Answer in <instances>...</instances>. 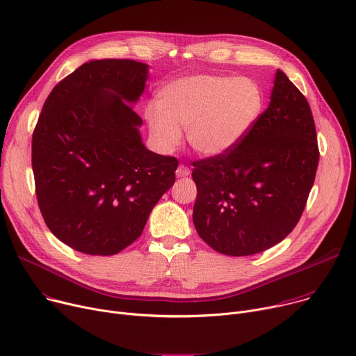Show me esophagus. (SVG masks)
I'll return each mask as SVG.
<instances>
[{
	"label": "esophagus",
	"mask_w": 356,
	"mask_h": 356,
	"mask_svg": "<svg viewBox=\"0 0 356 356\" xmlns=\"http://www.w3.org/2000/svg\"><path fill=\"white\" fill-rule=\"evenodd\" d=\"M188 175H190V169L187 166H184V165H180L177 168V170H176V176L177 177H187Z\"/></svg>",
	"instance_id": "obj_1"
}]
</instances>
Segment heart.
I'll list each match as a JSON object with an SVG mask.
<instances>
[{
	"label": "heart",
	"instance_id": "b5f03b06",
	"mask_svg": "<svg viewBox=\"0 0 356 356\" xmlns=\"http://www.w3.org/2000/svg\"><path fill=\"white\" fill-rule=\"evenodd\" d=\"M156 104L146 108L145 118L160 152H173L186 129L190 146L214 157L245 138L261 113L263 95L247 76L193 75L165 85Z\"/></svg>",
	"mask_w": 356,
	"mask_h": 356
}]
</instances>
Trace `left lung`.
Here are the masks:
<instances>
[{
    "mask_svg": "<svg viewBox=\"0 0 356 356\" xmlns=\"http://www.w3.org/2000/svg\"><path fill=\"white\" fill-rule=\"evenodd\" d=\"M319 152L305 96L277 70L270 105L230 152L193 163V222L225 255H252L297 225L312 188Z\"/></svg>",
    "mask_w": 356,
    "mask_h": 356,
    "instance_id": "obj_1",
    "label": "left lung"
}]
</instances>
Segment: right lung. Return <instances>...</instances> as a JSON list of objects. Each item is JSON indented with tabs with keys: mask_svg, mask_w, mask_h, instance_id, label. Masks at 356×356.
I'll use <instances>...</instances> for the list:
<instances>
[{
	"mask_svg": "<svg viewBox=\"0 0 356 356\" xmlns=\"http://www.w3.org/2000/svg\"><path fill=\"white\" fill-rule=\"evenodd\" d=\"M149 65L93 59L49 93L32 135L37 199L51 233L89 255H113L143 232L175 184L177 159L149 150L134 105Z\"/></svg>",
	"mask_w": 356,
	"mask_h": 356,
	"instance_id": "right-lung-1",
	"label": "right lung"
}]
</instances>
